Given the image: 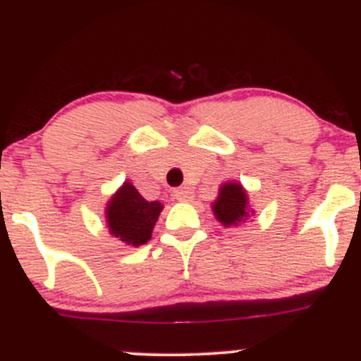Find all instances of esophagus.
Wrapping results in <instances>:
<instances>
[{"mask_svg": "<svg viewBox=\"0 0 361 361\" xmlns=\"http://www.w3.org/2000/svg\"><path fill=\"white\" fill-rule=\"evenodd\" d=\"M173 196H174V200L188 203V201H192V197H194V192H192V188H188V187H181V188H178V190H174Z\"/></svg>", "mask_w": 361, "mask_h": 361, "instance_id": "1", "label": "esophagus"}]
</instances>
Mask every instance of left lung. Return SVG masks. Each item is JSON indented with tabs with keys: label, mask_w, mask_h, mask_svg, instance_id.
I'll return each mask as SVG.
<instances>
[{
	"label": "left lung",
	"mask_w": 361,
	"mask_h": 361,
	"mask_svg": "<svg viewBox=\"0 0 361 361\" xmlns=\"http://www.w3.org/2000/svg\"><path fill=\"white\" fill-rule=\"evenodd\" d=\"M212 212L224 228L240 226L255 215V210L249 204L247 190L238 181H226L219 187L217 197L212 203Z\"/></svg>",
	"instance_id": "obj_1"
}]
</instances>
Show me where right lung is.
Wrapping results in <instances>:
<instances>
[{"label":"right lung","mask_w":361,"mask_h":361,"mask_svg":"<svg viewBox=\"0 0 361 361\" xmlns=\"http://www.w3.org/2000/svg\"><path fill=\"white\" fill-rule=\"evenodd\" d=\"M161 210L160 201H146L131 181H124L104 207V221L112 237L139 247L151 240Z\"/></svg>","instance_id":"obj_1"}]
</instances>
